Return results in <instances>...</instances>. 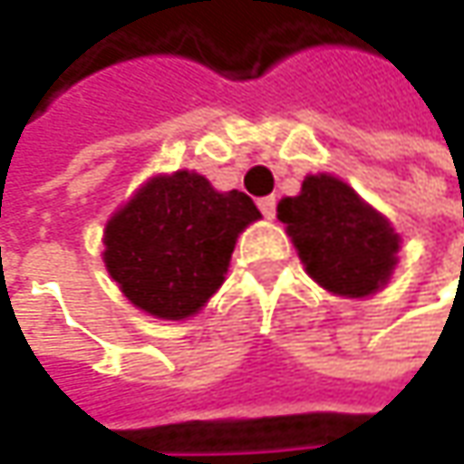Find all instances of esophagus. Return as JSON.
<instances>
[{
    "label": "esophagus",
    "instance_id": "34e87169",
    "mask_svg": "<svg viewBox=\"0 0 464 464\" xmlns=\"http://www.w3.org/2000/svg\"><path fill=\"white\" fill-rule=\"evenodd\" d=\"M258 208L263 211V217H266V219H274V217H276V196H266V198H260Z\"/></svg>",
    "mask_w": 464,
    "mask_h": 464
}]
</instances>
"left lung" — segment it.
<instances>
[{"label": "left lung", "mask_w": 464, "mask_h": 464, "mask_svg": "<svg viewBox=\"0 0 464 464\" xmlns=\"http://www.w3.org/2000/svg\"><path fill=\"white\" fill-rule=\"evenodd\" d=\"M299 258L320 286L341 296L374 295L395 268L401 237L333 175H310L302 193L278 204Z\"/></svg>", "instance_id": "left-lung-1"}]
</instances>
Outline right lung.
I'll return each mask as SVG.
<instances>
[{"instance_id":"obj_1","label":"right lung","mask_w":464,"mask_h":464,"mask_svg":"<svg viewBox=\"0 0 464 464\" xmlns=\"http://www.w3.org/2000/svg\"><path fill=\"white\" fill-rule=\"evenodd\" d=\"M260 219L240 190L219 193L204 175L154 178L105 227V266L139 310L180 320L222 286L235 240Z\"/></svg>"}]
</instances>
